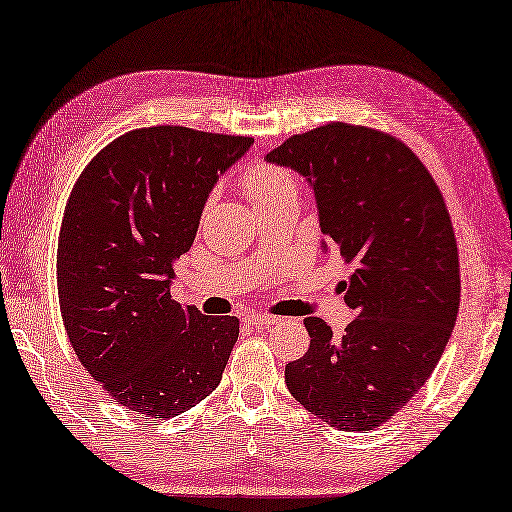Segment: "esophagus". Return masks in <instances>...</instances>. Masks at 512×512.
Wrapping results in <instances>:
<instances>
[{"mask_svg":"<svg viewBox=\"0 0 512 512\" xmlns=\"http://www.w3.org/2000/svg\"><path fill=\"white\" fill-rule=\"evenodd\" d=\"M278 319L276 317H271V315H249L247 317V323L249 326H254V328H267V326H271V323H276Z\"/></svg>","mask_w":512,"mask_h":512,"instance_id":"esophagus-1","label":"esophagus"}]
</instances>
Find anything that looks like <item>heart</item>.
Masks as SVG:
<instances>
[{
	"label": "heart",
	"mask_w": 512,
	"mask_h": 512,
	"mask_svg": "<svg viewBox=\"0 0 512 512\" xmlns=\"http://www.w3.org/2000/svg\"><path fill=\"white\" fill-rule=\"evenodd\" d=\"M241 186L256 208L278 202L286 195H297L293 173L280 165H271V162H256L247 167L241 176Z\"/></svg>",
	"instance_id": "b5f03b06"
}]
</instances>
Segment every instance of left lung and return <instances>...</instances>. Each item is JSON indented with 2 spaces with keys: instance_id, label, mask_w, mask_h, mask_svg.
Here are the masks:
<instances>
[{
  "instance_id": "8db88e82",
  "label": "left lung",
  "mask_w": 512,
  "mask_h": 512,
  "mask_svg": "<svg viewBox=\"0 0 512 512\" xmlns=\"http://www.w3.org/2000/svg\"><path fill=\"white\" fill-rule=\"evenodd\" d=\"M267 160L310 182L323 249L354 267L339 289L356 319L332 336L306 317L310 347L286 365V386L334 428H378L426 384L456 323L458 247L443 195L400 139L343 121L289 136Z\"/></svg>"
}]
</instances>
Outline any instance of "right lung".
I'll return each mask as SVG.
<instances>
[{
  "label": "right lung",
  "mask_w": 512,
  "mask_h": 512,
  "mask_svg": "<svg viewBox=\"0 0 512 512\" xmlns=\"http://www.w3.org/2000/svg\"><path fill=\"white\" fill-rule=\"evenodd\" d=\"M252 136L152 126L121 134L80 173L62 217L56 273L73 352L99 386L152 421L213 393L239 319L171 299L208 193Z\"/></svg>",
  "instance_id": "right-lung-1"
}]
</instances>
